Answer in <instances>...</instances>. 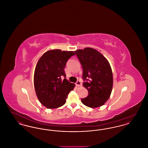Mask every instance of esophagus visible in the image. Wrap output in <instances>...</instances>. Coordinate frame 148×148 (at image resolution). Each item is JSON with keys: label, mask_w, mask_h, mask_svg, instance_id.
I'll use <instances>...</instances> for the list:
<instances>
[{"label": "esophagus", "mask_w": 148, "mask_h": 148, "mask_svg": "<svg viewBox=\"0 0 148 148\" xmlns=\"http://www.w3.org/2000/svg\"><path fill=\"white\" fill-rule=\"evenodd\" d=\"M75 85L77 86H80L82 85V83L80 82V80H77V82L75 83Z\"/></svg>", "instance_id": "obj_1"}]
</instances>
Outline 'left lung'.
<instances>
[{"label":"left lung","instance_id":"8db88e82","mask_svg":"<svg viewBox=\"0 0 148 148\" xmlns=\"http://www.w3.org/2000/svg\"><path fill=\"white\" fill-rule=\"evenodd\" d=\"M75 53L83 71V85L89 93L81 100L82 103L90 108L104 105L113 88V73L108 61L98 51L91 48L77 50Z\"/></svg>","mask_w":148,"mask_h":148}]
</instances>
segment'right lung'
Masks as SVG:
<instances>
[{
    "label": "right lung",
    "mask_w": 148,
    "mask_h": 148,
    "mask_svg": "<svg viewBox=\"0 0 148 148\" xmlns=\"http://www.w3.org/2000/svg\"><path fill=\"white\" fill-rule=\"evenodd\" d=\"M74 55L72 51L51 50L45 52L36 64L34 76L36 94L42 104L48 109L63 106L68 94L75 86L66 79L64 71L67 61Z\"/></svg>",
    "instance_id": "right-lung-1"
}]
</instances>
